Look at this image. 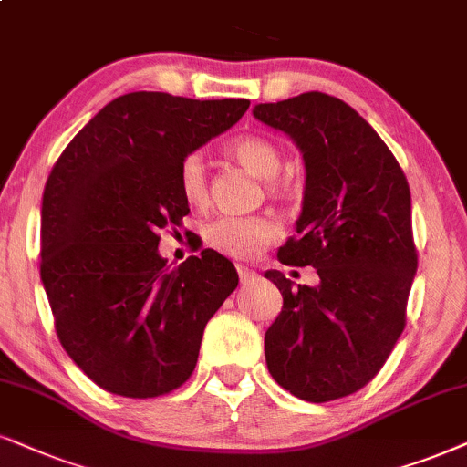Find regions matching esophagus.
I'll use <instances>...</instances> for the list:
<instances>
[{
	"label": "esophagus",
	"mask_w": 467,
	"mask_h": 467,
	"mask_svg": "<svg viewBox=\"0 0 467 467\" xmlns=\"http://www.w3.org/2000/svg\"><path fill=\"white\" fill-rule=\"evenodd\" d=\"M237 274H239L241 285H250V282L256 280V271H252V269H247V267H241V265H237Z\"/></svg>",
	"instance_id": "esophagus-1"
}]
</instances>
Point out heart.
Listing matches in <instances>:
<instances>
[{
	"label": "heart",
	"mask_w": 467,
	"mask_h": 467,
	"mask_svg": "<svg viewBox=\"0 0 467 467\" xmlns=\"http://www.w3.org/2000/svg\"><path fill=\"white\" fill-rule=\"evenodd\" d=\"M228 152L241 165L261 179H274L280 170V150L263 135H239L228 144ZM179 190L190 204H204L209 200V179L200 152H187L179 163ZM206 241L230 258L256 256L277 234L274 220L263 215H220L204 228Z\"/></svg>",
	"instance_id": "1"
}]
</instances>
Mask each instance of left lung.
<instances>
[{
  "label": "left lung",
  "mask_w": 467,
  "mask_h": 467,
  "mask_svg": "<svg viewBox=\"0 0 467 467\" xmlns=\"http://www.w3.org/2000/svg\"><path fill=\"white\" fill-rule=\"evenodd\" d=\"M254 116L291 135L306 163L297 237L277 261L318 274V286L265 274L285 299L265 334L269 373L310 403L349 397L405 329L418 267L410 185L386 141L340 99L304 92L256 105Z\"/></svg>",
  "instance_id": "8db88e82"
}]
</instances>
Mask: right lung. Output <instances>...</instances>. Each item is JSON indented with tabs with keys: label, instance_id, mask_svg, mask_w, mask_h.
Returning <instances> with one entry per match:
<instances>
[{
	"label": "right lung",
	"instance_id": "right-lung-1",
	"mask_svg": "<svg viewBox=\"0 0 467 467\" xmlns=\"http://www.w3.org/2000/svg\"><path fill=\"white\" fill-rule=\"evenodd\" d=\"M247 99L129 92L57 157L40 211V277L70 359L111 394L155 399L190 379L209 318L239 285L213 250L168 271L159 230L190 204L179 163L234 125Z\"/></svg>",
	"mask_w": 467,
	"mask_h": 467
}]
</instances>
